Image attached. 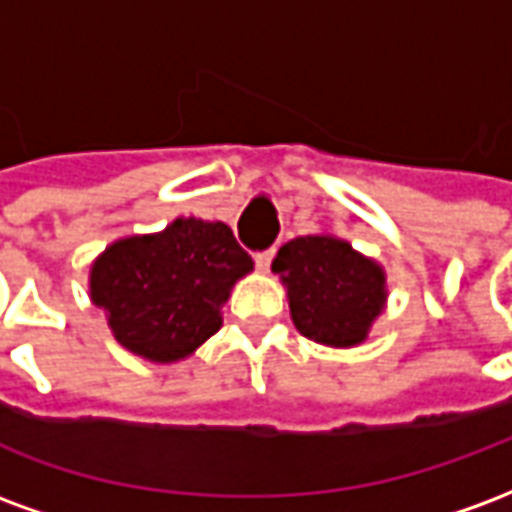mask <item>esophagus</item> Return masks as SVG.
<instances>
[{
    "mask_svg": "<svg viewBox=\"0 0 512 512\" xmlns=\"http://www.w3.org/2000/svg\"><path fill=\"white\" fill-rule=\"evenodd\" d=\"M271 260H274V249H263V252H257V255H255L257 268H263V271H268Z\"/></svg>",
    "mask_w": 512,
    "mask_h": 512,
    "instance_id": "obj_1",
    "label": "esophagus"
}]
</instances>
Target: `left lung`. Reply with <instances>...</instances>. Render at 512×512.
<instances>
[{
  "instance_id": "1",
  "label": "left lung",
  "mask_w": 512,
  "mask_h": 512,
  "mask_svg": "<svg viewBox=\"0 0 512 512\" xmlns=\"http://www.w3.org/2000/svg\"><path fill=\"white\" fill-rule=\"evenodd\" d=\"M274 271L288 285L293 323L315 343H362L384 307V271L332 235H304L282 246Z\"/></svg>"
}]
</instances>
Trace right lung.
<instances>
[{
    "label": "right lung",
    "mask_w": 512,
    "mask_h": 512,
    "mask_svg": "<svg viewBox=\"0 0 512 512\" xmlns=\"http://www.w3.org/2000/svg\"><path fill=\"white\" fill-rule=\"evenodd\" d=\"M252 257L224 222L175 219L164 233L123 238L95 260L90 293L117 343L175 362L222 326V304Z\"/></svg>",
    "instance_id": "right-lung-1"
}]
</instances>
